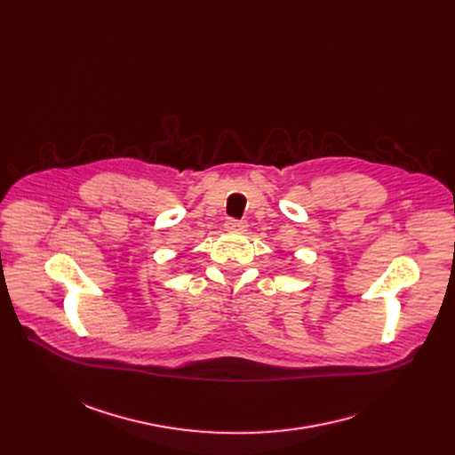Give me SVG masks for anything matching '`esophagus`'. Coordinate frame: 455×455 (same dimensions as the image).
Masks as SVG:
<instances>
[{"mask_svg": "<svg viewBox=\"0 0 455 455\" xmlns=\"http://www.w3.org/2000/svg\"><path fill=\"white\" fill-rule=\"evenodd\" d=\"M246 221H237V220H228L227 223H225V228L228 230V232H244L246 230Z\"/></svg>", "mask_w": 455, "mask_h": 455, "instance_id": "34e87169", "label": "esophagus"}]
</instances>
